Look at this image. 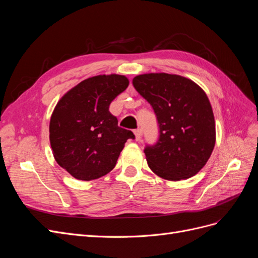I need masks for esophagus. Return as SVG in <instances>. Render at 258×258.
Returning a JSON list of instances; mask_svg holds the SVG:
<instances>
[{
  "mask_svg": "<svg viewBox=\"0 0 258 258\" xmlns=\"http://www.w3.org/2000/svg\"><path fill=\"white\" fill-rule=\"evenodd\" d=\"M134 134H135L136 141H140V140H141V138H142V132H141V130L137 129V130L134 131Z\"/></svg>",
  "mask_w": 258,
  "mask_h": 258,
  "instance_id": "1",
  "label": "esophagus"
}]
</instances>
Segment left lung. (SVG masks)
<instances>
[{"label": "left lung", "instance_id": "left-lung-1", "mask_svg": "<svg viewBox=\"0 0 258 258\" xmlns=\"http://www.w3.org/2000/svg\"><path fill=\"white\" fill-rule=\"evenodd\" d=\"M132 83L153 106L159 123L157 144L144 150L148 167L173 182L196 175L216 141L214 114L205 90L189 79L168 73L141 74Z\"/></svg>", "mask_w": 258, "mask_h": 258}]
</instances>
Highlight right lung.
Listing matches in <instances>:
<instances>
[{
	"label": "right lung",
	"instance_id": "obj_1",
	"mask_svg": "<svg viewBox=\"0 0 258 258\" xmlns=\"http://www.w3.org/2000/svg\"><path fill=\"white\" fill-rule=\"evenodd\" d=\"M124 75H97L67 91L54 106L49 141L54 160L76 179L91 181L116 166L131 131L118 127L108 111L112 101L127 89Z\"/></svg>",
	"mask_w": 258,
	"mask_h": 258
}]
</instances>
